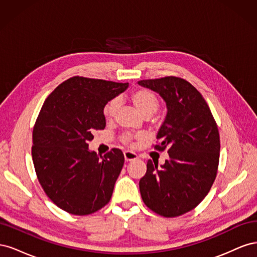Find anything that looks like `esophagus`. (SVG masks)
<instances>
[{
    "label": "esophagus",
    "instance_id": "1",
    "mask_svg": "<svg viewBox=\"0 0 257 257\" xmlns=\"http://www.w3.org/2000/svg\"><path fill=\"white\" fill-rule=\"evenodd\" d=\"M124 159H125V162H131V161H135L138 159L137 154L133 151H125L124 152Z\"/></svg>",
    "mask_w": 257,
    "mask_h": 257
}]
</instances>
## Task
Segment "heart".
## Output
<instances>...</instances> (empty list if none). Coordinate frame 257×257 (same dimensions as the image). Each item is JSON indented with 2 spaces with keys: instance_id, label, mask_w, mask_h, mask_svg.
Masks as SVG:
<instances>
[{
  "instance_id": "obj_1",
  "label": "heart",
  "mask_w": 257,
  "mask_h": 257,
  "mask_svg": "<svg viewBox=\"0 0 257 257\" xmlns=\"http://www.w3.org/2000/svg\"><path fill=\"white\" fill-rule=\"evenodd\" d=\"M131 99L135 105V107L137 108V110L143 115L153 114L155 111H157L159 107V100L157 96H155L151 91L146 90V89H139L134 91L132 93ZM118 106H119V102L116 98L109 100V102L105 105L103 113L107 120L113 119L116 110H118ZM123 141L125 143H128L131 141V136H124Z\"/></svg>"
}]
</instances>
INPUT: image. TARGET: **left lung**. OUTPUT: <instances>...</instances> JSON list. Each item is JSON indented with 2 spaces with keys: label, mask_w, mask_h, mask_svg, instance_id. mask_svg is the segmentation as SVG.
Masks as SVG:
<instances>
[{
  "label": "left lung",
  "mask_w": 257,
  "mask_h": 257,
  "mask_svg": "<svg viewBox=\"0 0 257 257\" xmlns=\"http://www.w3.org/2000/svg\"><path fill=\"white\" fill-rule=\"evenodd\" d=\"M164 99L167 112L158 132V150L168 148L160 166L151 160L139 181L142 198L160 215L174 217L191 211L203 200L216 176L220 135L206 100L193 85L178 77L138 81Z\"/></svg>",
  "instance_id": "1"
}]
</instances>
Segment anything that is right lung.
Masks as SVG:
<instances>
[{"mask_svg": "<svg viewBox=\"0 0 257 257\" xmlns=\"http://www.w3.org/2000/svg\"><path fill=\"white\" fill-rule=\"evenodd\" d=\"M127 88L77 76L45 100L33 130V163L45 193L68 213L91 214L111 198L124 155L112 149L98 157L88 143L106 126L105 105Z\"/></svg>", "mask_w": 257, "mask_h": 257, "instance_id": "add662e5", "label": "right lung"}]
</instances>
